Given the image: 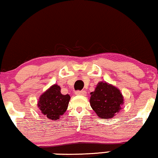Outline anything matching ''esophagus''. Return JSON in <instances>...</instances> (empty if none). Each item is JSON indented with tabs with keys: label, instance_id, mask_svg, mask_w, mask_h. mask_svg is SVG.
<instances>
[{
	"label": "esophagus",
	"instance_id": "esophagus-1",
	"mask_svg": "<svg viewBox=\"0 0 158 158\" xmlns=\"http://www.w3.org/2000/svg\"><path fill=\"white\" fill-rule=\"evenodd\" d=\"M75 94H77V95H86V91H77V92H75Z\"/></svg>",
	"mask_w": 158,
	"mask_h": 158
}]
</instances>
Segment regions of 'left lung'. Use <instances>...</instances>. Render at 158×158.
Listing matches in <instances>:
<instances>
[{"mask_svg": "<svg viewBox=\"0 0 158 158\" xmlns=\"http://www.w3.org/2000/svg\"><path fill=\"white\" fill-rule=\"evenodd\" d=\"M90 94L91 107L101 119L114 118L124 103L123 96L119 89L106 81L98 83Z\"/></svg>", "mask_w": 158, "mask_h": 158, "instance_id": "obj_1", "label": "left lung"}]
</instances>
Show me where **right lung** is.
<instances>
[{
	"label": "right lung",
	"mask_w": 158,
	"mask_h": 158,
	"mask_svg": "<svg viewBox=\"0 0 158 158\" xmlns=\"http://www.w3.org/2000/svg\"><path fill=\"white\" fill-rule=\"evenodd\" d=\"M69 101L70 96L61 94L60 87L54 84L40 96L38 107L48 119L57 120L66 112Z\"/></svg>",
	"instance_id": "right-lung-1"
}]
</instances>
